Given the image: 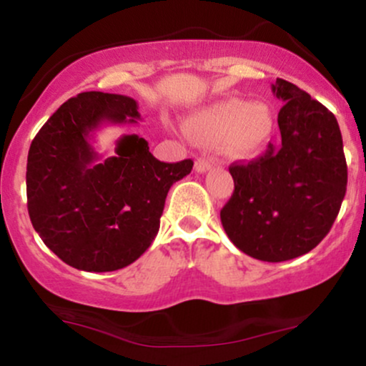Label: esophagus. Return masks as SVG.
<instances>
[{"label": "esophagus", "instance_id": "34e87169", "mask_svg": "<svg viewBox=\"0 0 366 366\" xmlns=\"http://www.w3.org/2000/svg\"><path fill=\"white\" fill-rule=\"evenodd\" d=\"M212 167H213V162L208 158H197V162L194 163V170L197 174H204V172H208Z\"/></svg>", "mask_w": 366, "mask_h": 366}]
</instances>
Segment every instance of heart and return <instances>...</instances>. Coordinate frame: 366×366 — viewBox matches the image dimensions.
Segmentation results:
<instances>
[{
  "label": "heart",
  "instance_id": "1",
  "mask_svg": "<svg viewBox=\"0 0 366 366\" xmlns=\"http://www.w3.org/2000/svg\"><path fill=\"white\" fill-rule=\"evenodd\" d=\"M275 130V117L264 103L227 98L197 110L186 122V134L203 146L224 144L227 154L251 158L267 148Z\"/></svg>",
  "mask_w": 366,
  "mask_h": 366
}]
</instances>
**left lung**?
<instances>
[{
    "instance_id": "obj_1",
    "label": "left lung",
    "mask_w": 366,
    "mask_h": 366,
    "mask_svg": "<svg viewBox=\"0 0 366 366\" xmlns=\"http://www.w3.org/2000/svg\"><path fill=\"white\" fill-rule=\"evenodd\" d=\"M272 91L282 141L229 169L234 194L222 208L225 234L242 253L279 263L310 253L329 234L346 194L347 167L337 120L294 84Z\"/></svg>"
}]
</instances>
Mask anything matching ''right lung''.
<instances>
[{"mask_svg": "<svg viewBox=\"0 0 366 366\" xmlns=\"http://www.w3.org/2000/svg\"><path fill=\"white\" fill-rule=\"evenodd\" d=\"M137 108L124 94L81 92L49 117L29 149L32 227L77 270L113 272L136 262L157 237L170 187L194 165L159 162L137 134L117 141L115 157L94 149L96 130L137 124Z\"/></svg>", "mask_w": 366, "mask_h": 366, "instance_id": "1", "label": "right lung"}]
</instances>
